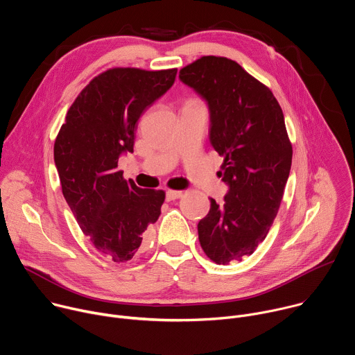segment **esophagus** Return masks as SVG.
Returning <instances> with one entry per match:
<instances>
[{"label":"esophagus","mask_w":355,"mask_h":355,"mask_svg":"<svg viewBox=\"0 0 355 355\" xmlns=\"http://www.w3.org/2000/svg\"><path fill=\"white\" fill-rule=\"evenodd\" d=\"M184 195V192L182 191H167L166 192V199L167 200H175V199H178V198H181Z\"/></svg>","instance_id":"34e87169"}]
</instances>
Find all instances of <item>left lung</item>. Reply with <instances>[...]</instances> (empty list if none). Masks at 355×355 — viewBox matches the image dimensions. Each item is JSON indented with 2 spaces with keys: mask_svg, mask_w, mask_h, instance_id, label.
Listing matches in <instances>:
<instances>
[{
  "mask_svg": "<svg viewBox=\"0 0 355 355\" xmlns=\"http://www.w3.org/2000/svg\"><path fill=\"white\" fill-rule=\"evenodd\" d=\"M180 80L205 99L209 140L223 157L229 187L198 223L205 254L216 264L241 261L267 237L292 163L282 110L271 89L226 58L204 56L180 70Z\"/></svg>",
  "mask_w": 355,
  "mask_h": 355,
  "instance_id": "8db88e82",
  "label": "left lung"
}]
</instances>
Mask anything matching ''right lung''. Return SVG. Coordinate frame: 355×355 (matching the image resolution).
<instances>
[{
  "instance_id": "add662e5",
  "label": "right lung",
  "mask_w": 355,
  "mask_h": 355,
  "mask_svg": "<svg viewBox=\"0 0 355 355\" xmlns=\"http://www.w3.org/2000/svg\"><path fill=\"white\" fill-rule=\"evenodd\" d=\"M177 69H111L76 98L55 141V164L69 204L92 245L129 261L157 222L166 193L123 180L118 160L133 151L137 121L175 81Z\"/></svg>"
}]
</instances>
